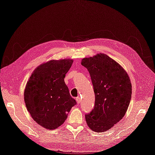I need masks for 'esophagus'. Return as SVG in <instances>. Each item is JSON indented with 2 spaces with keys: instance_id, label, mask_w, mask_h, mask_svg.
<instances>
[{
  "instance_id": "esophagus-1",
  "label": "esophagus",
  "mask_w": 155,
  "mask_h": 155,
  "mask_svg": "<svg viewBox=\"0 0 155 155\" xmlns=\"http://www.w3.org/2000/svg\"><path fill=\"white\" fill-rule=\"evenodd\" d=\"M76 102L78 103V104H79V103L81 102V99H80V97H79V96L77 97L76 98Z\"/></svg>"
}]
</instances>
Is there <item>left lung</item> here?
<instances>
[{
  "mask_svg": "<svg viewBox=\"0 0 155 155\" xmlns=\"http://www.w3.org/2000/svg\"><path fill=\"white\" fill-rule=\"evenodd\" d=\"M81 64L90 74L95 105L85 114L89 128L97 133L109 130L122 119L130 104L132 85L125 70L105 54L83 58Z\"/></svg>",
  "mask_w": 155,
  "mask_h": 155,
  "instance_id": "left-lung-1",
  "label": "left lung"
}]
</instances>
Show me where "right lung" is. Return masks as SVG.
<instances>
[{
    "label": "right lung",
    "instance_id": "add662e5",
    "mask_svg": "<svg viewBox=\"0 0 155 155\" xmlns=\"http://www.w3.org/2000/svg\"><path fill=\"white\" fill-rule=\"evenodd\" d=\"M72 63V59H60L42 64L26 83L24 99L27 110L34 121L47 129L61 125L76 104L64 81Z\"/></svg>",
    "mask_w": 155,
    "mask_h": 155
}]
</instances>
